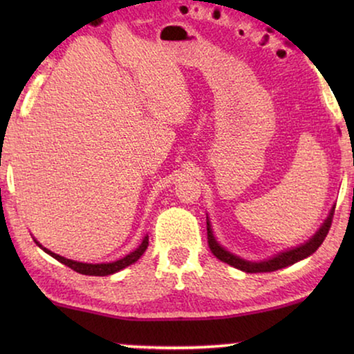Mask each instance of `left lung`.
Returning <instances> with one entry per match:
<instances>
[{"instance_id":"obj_1","label":"left lung","mask_w":354,"mask_h":354,"mask_svg":"<svg viewBox=\"0 0 354 354\" xmlns=\"http://www.w3.org/2000/svg\"><path fill=\"white\" fill-rule=\"evenodd\" d=\"M333 211H335V206H333L332 209H330V212H328L327 219L324 221V224L321 225V229H319L316 234L313 235V239H309L306 243L299 245V246H297V248L282 251V253L275 254L274 258H269V259H266V261H258V263H253V261L241 259L240 256L232 254L230 251H227V250L222 248V246L217 243V240L214 239V235H212V229H211L209 219H207V217H206L207 245H209L212 254H214L217 259H221L222 263H227V264L234 266V268L243 270V272H248V274L274 272V270L283 269V268H287V266H292L295 263H298V261L308 258V256H311L314 251H316L319 246L322 245V241L326 240L328 230H330L332 219H333Z\"/></svg>"}]
</instances>
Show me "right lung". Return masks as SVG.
Segmentation results:
<instances>
[{"label":"right lung","mask_w":354,"mask_h":354,"mask_svg":"<svg viewBox=\"0 0 354 354\" xmlns=\"http://www.w3.org/2000/svg\"><path fill=\"white\" fill-rule=\"evenodd\" d=\"M35 243L40 246V248L45 251V253L51 254L53 258L57 259L62 264H66L67 268L74 269L75 272L84 274V275H100V277H103V275H111V274H114V272H119V270H122L124 268H127V266L133 264L135 261H138L140 258H142V254L145 253V250L148 248V235L145 236L143 241H142V243H140L138 248L135 250V251H132V253H130V254L124 256V258L119 259V261H114V263H103V264H88V263H79V261L66 259V258H62V256H59V254L53 253V251H50V250L43 248V246L38 243L37 240H35Z\"/></svg>","instance_id":"right-lung-1"}]
</instances>
